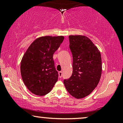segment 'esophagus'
Returning a JSON list of instances; mask_svg holds the SVG:
<instances>
[{
    "mask_svg": "<svg viewBox=\"0 0 123 123\" xmlns=\"http://www.w3.org/2000/svg\"><path fill=\"white\" fill-rule=\"evenodd\" d=\"M62 72H59V76L60 78H62Z\"/></svg>",
    "mask_w": 123,
    "mask_h": 123,
    "instance_id": "esophagus-1",
    "label": "esophagus"
}]
</instances>
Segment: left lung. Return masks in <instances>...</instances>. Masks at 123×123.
<instances>
[{"label": "left lung", "instance_id": "obj_1", "mask_svg": "<svg viewBox=\"0 0 123 123\" xmlns=\"http://www.w3.org/2000/svg\"><path fill=\"white\" fill-rule=\"evenodd\" d=\"M73 55V73L64 85L76 99L90 94L99 84L102 72L101 54L90 39L82 35L69 36Z\"/></svg>", "mask_w": 123, "mask_h": 123}]
</instances>
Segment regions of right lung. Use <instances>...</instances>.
Here are the masks:
<instances>
[{
  "label": "right lung",
  "mask_w": 123,
  "mask_h": 123,
  "mask_svg": "<svg viewBox=\"0 0 123 123\" xmlns=\"http://www.w3.org/2000/svg\"><path fill=\"white\" fill-rule=\"evenodd\" d=\"M64 37H40L29 47L20 63V73L25 85L33 94L42 96L51 91L58 79L53 54Z\"/></svg>",
  "instance_id": "add662e5"
}]
</instances>
